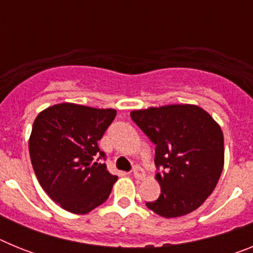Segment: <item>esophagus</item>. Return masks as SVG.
I'll list each match as a JSON object with an SVG mask.
<instances>
[{"label":"esophagus","mask_w":253,"mask_h":253,"mask_svg":"<svg viewBox=\"0 0 253 253\" xmlns=\"http://www.w3.org/2000/svg\"><path fill=\"white\" fill-rule=\"evenodd\" d=\"M133 175L134 177L138 178V180H142V178L144 177V171H143V169H140L139 166H135L133 169Z\"/></svg>","instance_id":"obj_1"}]
</instances>
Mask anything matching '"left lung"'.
<instances>
[{"label":"left lung","mask_w":253,"mask_h":253,"mask_svg":"<svg viewBox=\"0 0 253 253\" xmlns=\"http://www.w3.org/2000/svg\"><path fill=\"white\" fill-rule=\"evenodd\" d=\"M131 119L156 144L161 172L157 200L147 207L163 218L198 209L215 189L224 166V138L218 123L196 105H166L133 110Z\"/></svg>","instance_id":"1"}]
</instances>
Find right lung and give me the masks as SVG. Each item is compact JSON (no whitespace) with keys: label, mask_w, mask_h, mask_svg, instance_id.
Segmentation results:
<instances>
[{"label":"right lung","mask_w":253,"mask_h":253,"mask_svg":"<svg viewBox=\"0 0 253 253\" xmlns=\"http://www.w3.org/2000/svg\"><path fill=\"white\" fill-rule=\"evenodd\" d=\"M114 109L63 104L46 107L34 120L29 139L40 186L67 211L87 214L106 202L118 180L107 171L97 142L115 119Z\"/></svg>","instance_id":"add662e5"}]
</instances>
